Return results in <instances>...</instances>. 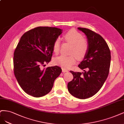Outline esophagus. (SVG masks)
Returning a JSON list of instances; mask_svg holds the SVG:
<instances>
[{
    "instance_id": "obj_1",
    "label": "esophagus",
    "mask_w": 124,
    "mask_h": 124,
    "mask_svg": "<svg viewBox=\"0 0 124 124\" xmlns=\"http://www.w3.org/2000/svg\"><path fill=\"white\" fill-rule=\"evenodd\" d=\"M62 72H67L68 71V70L65 69H62Z\"/></svg>"
}]
</instances>
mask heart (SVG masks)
Wrapping results in <instances>:
<instances>
[{"label": "heart", "instance_id": "heart-1", "mask_svg": "<svg viewBox=\"0 0 124 124\" xmlns=\"http://www.w3.org/2000/svg\"><path fill=\"white\" fill-rule=\"evenodd\" d=\"M83 35L75 29L68 31L64 35L65 41L72 45L70 50V55L62 54L55 58L54 62L55 64L62 66L64 69H70L76 62L77 58L82 59L85 56L89 50V43L86 39L83 38ZM60 49V42L57 39L53 45V50L58 54Z\"/></svg>", "mask_w": 124, "mask_h": 124}]
</instances>
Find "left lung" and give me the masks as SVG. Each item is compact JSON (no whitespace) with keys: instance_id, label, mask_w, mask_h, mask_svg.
<instances>
[{"instance_id":"8db88e82","label":"left lung","mask_w":124,"mask_h":124,"mask_svg":"<svg viewBox=\"0 0 124 124\" xmlns=\"http://www.w3.org/2000/svg\"><path fill=\"white\" fill-rule=\"evenodd\" d=\"M86 35L89 50L78 67L83 72L70 70L73 79L67 84L70 93L79 99H86L96 94L109 75L111 53L101 35L89 29L78 28Z\"/></svg>"}]
</instances>
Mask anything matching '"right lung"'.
Returning <instances> with one entry per match:
<instances>
[{
	"label": "right lung",
	"mask_w": 124,
	"mask_h": 124,
	"mask_svg": "<svg viewBox=\"0 0 124 124\" xmlns=\"http://www.w3.org/2000/svg\"><path fill=\"white\" fill-rule=\"evenodd\" d=\"M55 27H38L27 31L21 38L14 53V73L24 92L40 97L51 90L62 72L58 66L41 67L49 63L55 40L62 33Z\"/></svg>",
	"instance_id": "add662e5"
}]
</instances>
